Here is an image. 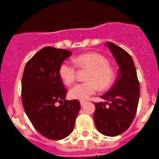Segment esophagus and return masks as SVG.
I'll list each match as a JSON object with an SVG mask.
<instances>
[{
    "label": "esophagus",
    "instance_id": "esophagus-1",
    "mask_svg": "<svg viewBox=\"0 0 159 159\" xmlns=\"http://www.w3.org/2000/svg\"><path fill=\"white\" fill-rule=\"evenodd\" d=\"M80 103H81V106L82 107V106H84V103H85V101H82V100H81V101H80Z\"/></svg>",
    "mask_w": 159,
    "mask_h": 159
}]
</instances>
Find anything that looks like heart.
<instances>
[{
  "instance_id": "b5f03b06",
  "label": "heart",
  "mask_w": 159,
  "mask_h": 159,
  "mask_svg": "<svg viewBox=\"0 0 159 159\" xmlns=\"http://www.w3.org/2000/svg\"><path fill=\"white\" fill-rule=\"evenodd\" d=\"M75 64L81 69L89 70L87 74V82L80 83L72 87L69 95L72 99L86 100L95 94L98 87L101 90L109 88L115 79V70L103 55L96 52H89L80 55L75 59ZM60 79L66 85H70L76 78V68L67 62L61 63L59 67Z\"/></svg>"
}]
</instances>
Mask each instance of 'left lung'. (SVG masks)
I'll list each match as a JSON object with an SVG mask.
<instances>
[{"label": "left lung", "instance_id": "left-lung-1", "mask_svg": "<svg viewBox=\"0 0 159 159\" xmlns=\"http://www.w3.org/2000/svg\"><path fill=\"white\" fill-rule=\"evenodd\" d=\"M106 45L115 58L119 70L113 86L100 96L107 102L95 103L93 118L100 133L116 136L128 129L134 119L140 97V83L131 56L111 41Z\"/></svg>", "mask_w": 159, "mask_h": 159}]
</instances>
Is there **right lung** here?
I'll list each match as a JSON object with an SVG mask.
<instances>
[{"label":"right lung","instance_id":"obj_1","mask_svg":"<svg viewBox=\"0 0 159 159\" xmlns=\"http://www.w3.org/2000/svg\"><path fill=\"white\" fill-rule=\"evenodd\" d=\"M70 56L68 50L44 47L26 63L23 71L24 111L37 131L50 140H62L72 133L81 108L78 100H65L66 90L59 75V66Z\"/></svg>","mask_w":159,"mask_h":159}]
</instances>
